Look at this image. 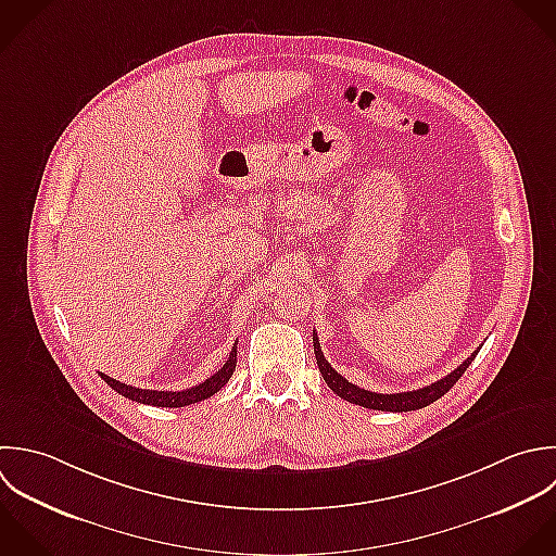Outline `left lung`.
<instances>
[{
  "label": "left lung",
  "mask_w": 556,
  "mask_h": 556,
  "mask_svg": "<svg viewBox=\"0 0 556 556\" xmlns=\"http://www.w3.org/2000/svg\"><path fill=\"white\" fill-rule=\"evenodd\" d=\"M314 353H316V362H318V368H320V375L325 379V383L344 401L353 403V405H359V407H366V409H379V412H416V409H422L431 403H435L438 399H442L459 379L462 375L466 372V368L472 364V359L477 357L479 351H475L462 366H457L451 375H446L444 379L427 386V388H420V390H414V392H401V394H377V392H370V390H364V388H357L353 383H349L342 375H338L329 362L325 359L323 355V349H320V342H318V336L314 333Z\"/></svg>",
  "instance_id": "obj_1"
}]
</instances>
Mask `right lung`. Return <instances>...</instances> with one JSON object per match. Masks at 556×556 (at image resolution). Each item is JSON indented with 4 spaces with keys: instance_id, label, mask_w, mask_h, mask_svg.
Masks as SVG:
<instances>
[{
    "instance_id": "1",
    "label": "right lung",
    "mask_w": 556,
    "mask_h": 556,
    "mask_svg": "<svg viewBox=\"0 0 556 556\" xmlns=\"http://www.w3.org/2000/svg\"><path fill=\"white\" fill-rule=\"evenodd\" d=\"M238 346L233 344L231 353H229V359L223 364V368L212 375L210 379H205L203 383L194 386V388H188V390H181V392H157V390H140V388H131V386H125L116 379H110L108 375H101V379L112 388L116 390L121 396L129 399V401H136V403H142V405H153V407H186V405H192V403H199V401H205L210 396H214L233 375L236 370V351Z\"/></svg>"
}]
</instances>
